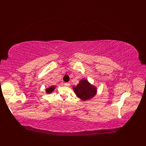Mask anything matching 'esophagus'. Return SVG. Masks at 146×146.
Masks as SVG:
<instances>
[{"label":"esophagus","mask_w":146,"mask_h":146,"mask_svg":"<svg viewBox=\"0 0 146 146\" xmlns=\"http://www.w3.org/2000/svg\"><path fill=\"white\" fill-rule=\"evenodd\" d=\"M64 85L65 86H70V83H64Z\"/></svg>","instance_id":"esophagus-1"}]
</instances>
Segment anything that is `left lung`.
Segmentation results:
<instances>
[{
    "label": "left lung",
    "instance_id": "1",
    "mask_svg": "<svg viewBox=\"0 0 146 146\" xmlns=\"http://www.w3.org/2000/svg\"><path fill=\"white\" fill-rule=\"evenodd\" d=\"M73 89L76 95L82 101L89 100L96 94V88L85 79L81 80L78 85L74 86Z\"/></svg>",
    "mask_w": 146,
    "mask_h": 146
}]
</instances>
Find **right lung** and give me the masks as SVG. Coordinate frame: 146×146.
<instances>
[{"label": "right lung", "mask_w": 146, "mask_h": 146, "mask_svg": "<svg viewBox=\"0 0 146 146\" xmlns=\"http://www.w3.org/2000/svg\"><path fill=\"white\" fill-rule=\"evenodd\" d=\"M54 89H55V86H51V87L48 88V89H46V92H47V94H50V93L52 92L54 90Z\"/></svg>", "instance_id": "right-lung-1"}]
</instances>
